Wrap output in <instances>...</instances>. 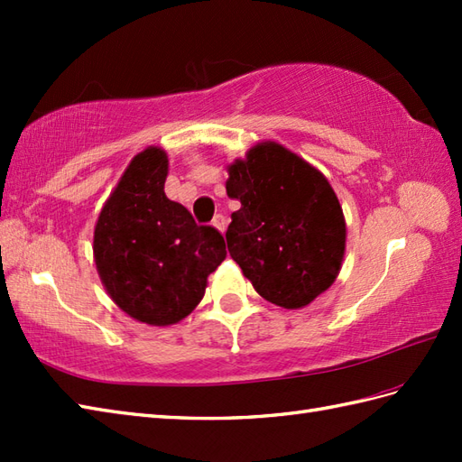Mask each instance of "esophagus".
I'll return each mask as SVG.
<instances>
[{
	"label": "esophagus",
	"instance_id": "obj_1",
	"mask_svg": "<svg viewBox=\"0 0 462 462\" xmlns=\"http://www.w3.org/2000/svg\"><path fill=\"white\" fill-rule=\"evenodd\" d=\"M212 224H214L216 228H218V230L224 234V230H226V224H228V220H226V216H222V214H216V216H214V220H212Z\"/></svg>",
	"mask_w": 462,
	"mask_h": 462
}]
</instances>
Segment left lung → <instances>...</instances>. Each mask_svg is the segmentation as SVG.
<instances>
[{
	"label": "left lung",
	"mask_w": 462,
	"mask_h": 462,
	"mask_svg": "<svg viewBox=\"0 0 462 462\" xmlns=\"http://www.w3.org/2000/svg\"><path fill=\"white\" fill-rule=\"evenodd\" d=\"M226 192L240 200L226 242L254 290L298 310L326 291L346 254V218L318 169L278 143H258L228 166Z\"/></svg>",
	"instance_id": "left-lung-1"
}]
</instances>
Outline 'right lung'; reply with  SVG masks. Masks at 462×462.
<instances>
[{"instance_id":"obj_1","label":"right lung","mask_w":462,"mask_h":462,"mask_svg":"<svg viewBox=\"0 0 462 462\" xmlns=\"http://www.w3.org/2000/svg\"><path fill=\"white\" fill-rule=\"evenodd\" d=\"M169 156L149 146L126 166L95 226L97 272L126 316L172 326L204 298L206 280L226 258L222 234L196 224L164 194Z\"/></svg>"}]
</instances>
